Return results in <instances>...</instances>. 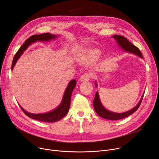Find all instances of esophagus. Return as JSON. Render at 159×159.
<instances>
[{
  "mask_svg": "<svg viewBox=\"0 0 159 159\" xmlns=\"http://www.w3.org/2000/svg\"><path fill=\"white\" fill-rule=\"evenodd\" d=\"M91 77V75L89 73H84V75H82L80 78V82H87L89 79H90Z\"/></svg>",
  "mask_w": 159,
  "mask_h": 159,
  "instance_id": "34e87169",
  "label": "esophagus"
}]
</instances>
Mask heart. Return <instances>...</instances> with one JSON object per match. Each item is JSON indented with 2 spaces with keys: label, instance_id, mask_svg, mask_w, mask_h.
Wrapping results in <instances>:
<instances>
[{
  "label": "heart",
  "instance_id": "obj_1",
  "mask_svg": "<svg viewBox=\"0 0 159 159\" xmlns=\"http://www.w3.org/2000/svg\"><path fill=\"white\" fill-rule=\"evenodd\" d=\"M101 51L97 49L89 50L87 52V61L88 63H92L98 60L101 56Z\"/></svg>",
  "mask_w": 159,
  "mask_h": 159
}]
</instances>
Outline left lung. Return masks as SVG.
Here are the masks:
<instances>
[{"mask_svg": "<svg viewBox=\"0 0 159 159\" xmlns=\"http://www.w3.org/2000/svg\"><path fill=\"white\" fill-rule=\"evenodd\" d=\"M112 38L115 39L117 44H118L119 47H121L124 51L136 54L138 57H140L141 58H143L142 53L139 48L136 47L135 45H133L130 42H129V41L127 38L120 35H114ZM95 86L96 87L98 86L96 82H95ZM143 94L142 96V98L139 101V103H138V104L136 105V107H134L133 108L125 112L116 113V112L110 111V110H108L103 107L99 98V93L98 92H97L95 93L94 100H93V108L95 109V111L96 112V113L102 118H105L109 120H121V119L126 118V117L130 116V114H133L134 112L136 111L141 104L143 97Z\"/></svg>", "mask_w": 159, "mask_h": 159, "instance_id": "obj_1", "label": "left lung"}]
</instances>
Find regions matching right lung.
I'll use <instances>...</instances> for the list:
<instances>
[{"label": "right lung", "mask_w": 159, "mask_h": 159, "mask_svg": "<svg viewBox=\"0 0 159 159\" xmlns=\"http://www.w3.org/2000/svg\"><path fill=\"white\" fill-rule=\"evenodd\" d=\"M59 37L58 36L54 35V34H51L50 33H44L41 34H36V35H33L30 36L29 38L27 39L23 45L20 47V49L18 50L17 53L15 54V57L13 59L12 64H11V70H13V67L15 66L17 61L21 56L22 54L27 49L32 43H35L36 41H48L52 39H55ZM77 81L73 79L71 80L66 89L63 99L61 100L60 104L55 109L49 112L43 113V114H32L26 112L25 110L20 105H19L20 108L23 111V112L29 118H32L34 120H36L40 121L48 122V123H53L59 121L60 120L62 119L67 114L69 109L70 107L71 94L73 91L74 88L76 86Z\"/></svg>", "instance_id": "add662e5"}]
</instances>
